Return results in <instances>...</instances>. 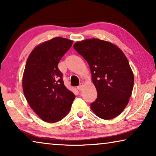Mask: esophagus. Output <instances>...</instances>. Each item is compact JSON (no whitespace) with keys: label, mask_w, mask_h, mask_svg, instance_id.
Segmentation results:
<instances>
[{"label":"esophagus","mask_w":156,"mask_h":156,"mask_svg":"<svg viewBox=\"0 0 156 156\" xmlns=\"http://www.w3.org/2000/svg\"><path fill=\"white\" fill-rule=\"evenodd\" d=\"M83 87H84L83 83H80V85H79L78 87H77V89H78V90H79V91H82V90H83Z\"/></svg>","instance_id":"esophagus-1"}]
</instances>
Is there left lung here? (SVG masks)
<instances>
[{
  "label": "left lung",
  "instance_id": "1",
  "mask_svg": "<svg viewBox=\"0 0 156 156\" xmlns=\"http://www.w3.org/2000/svg\"><path fill=\"white\" fill-rule=\"evenodd\" d=\"M73 48L87 62L97 90L91 110L105 120L120 115L129 103L134 84L133 73L125 54L115 44L98 38L78 41Z\"/></svg>",
  "mask_w": 156,
  "mask_h": 156
}]
</instances>
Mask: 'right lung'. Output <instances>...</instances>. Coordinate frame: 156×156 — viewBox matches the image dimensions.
<instances>
[{"mask_svg":"<svg viewBox=\"0 0 156 156\" xmlns=\"http://www.w3.org/2000/svg\"><path fill=\"white\" fill-rule=\"evenodd\" d=\"M73 41L56 37L34 48L26 62L23 75V92L29 105L47 122H56L69 112L75 95L64 84L58 68Z\"/></svg>","mask_w":156,"mask_h":156,"instance_id":"add662e5","label":"right lung"}]
</instances>
